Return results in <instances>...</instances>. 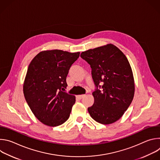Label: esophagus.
<instances>
[{
  "label": "esophagus",
  "mask_w": 160,
  "mask_h": 160,
  "mask_svg": "<svg viewBox=\"0 0 160 160\" xmlns=\"http://www.w3.org/2000/svg\"><path fill=\"white\" fill-rule=\"evenodd\" d=\"M78 98V99H82L83 98H84L85 97V95H78V96H77Z\"/></svg>",
  "instance_id": "esophagus-1"
}]
</instances>
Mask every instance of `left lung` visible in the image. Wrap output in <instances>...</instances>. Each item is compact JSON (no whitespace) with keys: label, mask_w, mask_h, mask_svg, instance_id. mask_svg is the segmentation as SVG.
Here are the masks:
<instances>
[{"label":"left lung","mask_w":160,"mask_h":160,"mask_svg":"<svg viewBox=\"0 0 160 160\" xmlns=\"http://www.w3.org/2000/svg\"><path fill=\"white\" fill-rule=\"evenodd\" d=\"M80 57L90 65L96 87L92 92L94 104L88 108L90 117L104 125L117 122L130 105L135 92L127 57L111 43L82 52Z\"/></svg>","instance_id":"1"}]
</instances>
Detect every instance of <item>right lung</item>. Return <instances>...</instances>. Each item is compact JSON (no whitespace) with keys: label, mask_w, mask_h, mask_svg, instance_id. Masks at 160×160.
I'll list each match as a JSON object with an SVG mask.
<instances>
[{"label":"right lung","mask_w":160,"mask_h":160,"mask_svg":"<svg viewBox=\"0 0 160 160\" xmlns=\"http://www.w3.org/2000/svg\"><path fill=\"white\" fill-rule=\"evenodd\" d=\"M80 52L43 51L30 63L23 93L35 117L42 123L56 127L70 117L75 96L65 91L66 77Z\"/></svg>","instance_id":"1"}]
</instances>
